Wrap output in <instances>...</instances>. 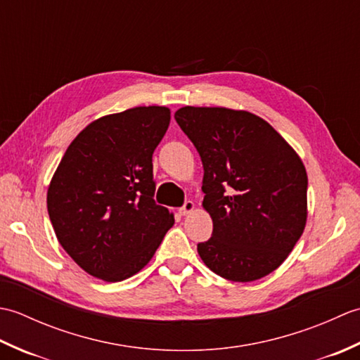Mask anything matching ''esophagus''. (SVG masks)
<instances>
[{"label": "esophagus", "instance_id": "34e87169", "mask_svg": "<svg viewBox=\"0 0 360 360\" xmlns=\"http://www.w3.org/2000/svg\"><path fill=\"white\" fill-rule=\"evenodd\" d=\"M193 209H195L193 201H186L184 205H182V207L179 209V213H181V215H188L190 212H193Z\"/></svg>", "mask_w": 360, "mask_h": 360}]
</instances>
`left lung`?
<instances>
[{"label": "left lung", "mask_w": 360, "mask_h": 360, "mask_svg": "<svg viewBox=\"0 0 360 360\" xmlns=\"http://www.w3.org/2000/svg\"><path fill=\"white\" fill-rule=\"evenodd\" d=\"M204 167L202 205L212 236L198 243L210 271L254 281L285 262L307 224L308 176L302 159L262 117L229 108L174 112Z\"/></svg>", "instance_id": "1"}]
</instances>
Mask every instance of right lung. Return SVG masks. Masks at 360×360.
<instances>
[{"mask_svg":"<svg viewBox=\"0 0 360 360\" xmlns=\"http://www.w3.org/2000/svg\"><path fill=\"white\" fill-rule=\"evenodd\" d=\"M170 124L165 106H136L94 120L68 147L48 188L63 249L105 281L139 272L174 223L158 205L153 153Z\"/></svg>","mask_w":360,"mask_h":360,"instance_id":"obj_1","label":"right lung"}]
</instances>
